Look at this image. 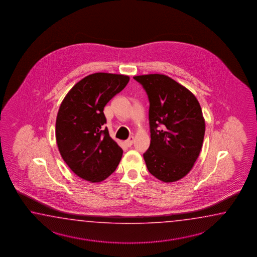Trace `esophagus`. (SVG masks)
I'll return each instance as SVG.
<instances>
[{"mask_svg": "<svg viewBox=\"0 0 257 257\" xmlns=\"http://www.w3.org/2000/svg\"><path fill=\"white\" fill-rule=\"evenodd\" d=\"M133 141H134L133 137H131V138H128L126 141H125L124 143H125V145H126V147H131V145L133 144Z\"/></svg>", "mask_w": 257, "mask_h": 257, "instance_id": "34e87169", "label": "esophagus"}]
</instances>
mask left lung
<instances>
[{
    "label": "left lung",
    "instance_id": "8db88e82",
    "mask_svg": "<svg viewBox=\"0 0 257 257\" xmlns=\"http://www.w3.org/2000/svg\"><path fill=\"white\" fill-rule=\"evenodd\" d=\"M133 78L142 83L150 100L151 145L143 154L148 170L164 183L180 180L191 171L202 148L201 106L193 93L167 75Z\"/></svg>",
    "mask_w": 257,
    "mask_h": 257
}]
</instances>
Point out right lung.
<instances>
[{
  "instance_id": "add662e5",
  "label": "right lung",
  "mask_w": 257,
  "mask_h": 257,
  "mask_svg": "<svg viewBox=\"0 0 257 257\" xmlns=\"http://www.w3.org/2000/svg\"><path fill=\"white\" fill-rule=\"evenodd\" d=\"M130 76L96 72L84 77L62 100L56 118V142L70 169L99 183L112 175L123 150L109 136L104 107L126 87Z\"/></svg>"
}]
</instances>
